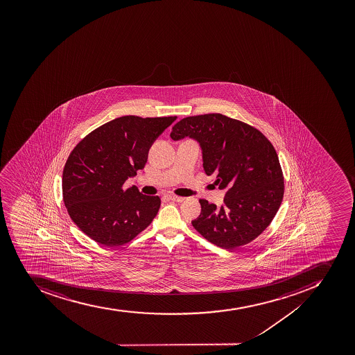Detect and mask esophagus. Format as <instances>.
I'll use <instances>...</instances> for the list:
<instances>
[{"label": "esophagus", "mask_w": 355, "mask_h": 355, "mask_svg": "<svg viewBox=\"0 0 355 355\" xmlns=\"http://www.w3.org/2000/svg\"><path fill=\"white\" fill-rule=\"evenodd\" d=\"M166 198L170 200V201L178 202V203L185 200V198H182V196H176V195H166Z\"/></svg>", "instance_id": "34e87169"}]
</instances>
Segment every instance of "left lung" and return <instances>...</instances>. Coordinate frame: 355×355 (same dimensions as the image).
<instances>
[{"instance_id":"8db88e82","label":"left lung","mask_w":355,"mask_h":355,"mask_svg":"<svg viewBox=\"0 0 355 355\" xmlns=\"http://www.w3.org/2000/svg\"><path fill=\"white\" fill-rule=\"evenodd\" d=\"M170 137L198 141L204 171L227 191L220 207L200 200L201 214L191 221L195 230L225 250L257 239L272 221L284 196L279 159L269 139L254 127L220 113L184 118Z\"/></svg>"}]
</instances>
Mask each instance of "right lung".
I'll list each match as a JSON object with an SVG mask.
<instances>
[{
    "mask_svg": "<svg viewBox=\"0 0 355 355\" xmlns=\"http://www.w3.org/2000/svg\"><path fill=\"white\" fill-rule=\"evenodd\" d=\"M176 119L120 116L73 148L63 169V202L88 237L104 246H119L153 221L160 198L141 194L136 186L125 189L123 184L144 168L152 144Z\"/></svg>",
    "mask_w": 355,
    "mask_h": 355,
    "instance_id": "1",
    "label": "right lung"
}]
</instances>
